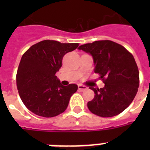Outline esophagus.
Segmentation results:
<instances>
[{"mask_svg": "<svg viewBox=\"0 0 150 150\" xmlns=\"http://www.w3.org/2000/svg\"><path fill=\"white\" fill-rule=\"evenodd\" d=\"M78 89L79 91H84V90H86L87 87L85 86H82V85H79L78 86Z\"/></svg>", "mask_w": 150, "mask_h": 150, "instance_id": "34e87169", "label": "esophagus"}]
</instances>
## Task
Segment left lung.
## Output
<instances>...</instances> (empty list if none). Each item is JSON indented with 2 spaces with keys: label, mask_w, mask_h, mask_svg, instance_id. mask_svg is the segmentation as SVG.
<instances>
[{
  "label": "left lung",
  "mask_w": 150,
  "mask_h": 150,
  "mask_svg": "<svg viewBox=\"0 0 150 150\" xmlns=\"http://www.w3.org/2000/svg\"><path fill=\"white\" fill-rule=\"evenodd\" d=\"M79 50L93 57L94 71L105 84L100 89L89 87L95 96L87 103L89 110L103 117L121 114L132 102L139 86V72L133 55L110 40L83 44Z\"/></svg>",
  "instance_id": "1"
}]
</instances>
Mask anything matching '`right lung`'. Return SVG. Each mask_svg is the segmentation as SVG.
Returning a JSON list of instances; mask_svg holds the SVG:
<instances>
[{
  "label": "right lung",
  "instance_id": "1",
  "mask_svg": "<svg viewBox=\"0 0 150 150\" xmlns=\"http://www.w3.org/2000/svg\"><path fill=\"white\" fill-rule=\"evenodd\" d=\"M79 43L43 40L34 44L22 57L16 83L20 98L28 109L39 116L52 117L63 113L78 86L61 85L55 74L64 54Z\"/></svg>",
  "mask_w": 150,
  "mask_h": 150
}]
</instances>
